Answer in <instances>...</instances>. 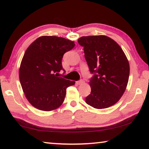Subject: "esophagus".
Instances as JSON below:
<instances>
[{
	"instance_id": "1",
	"label": "esophagus",
	"mask_w": 149,
	"mask_h": 149,
	"mask_svg": "<svg viewBox=\"0 0 149 149\" xmlns=\"http://www.w3.org/2000/svg\"><path fill=\"white\" fill-rule=\"evenodd\" d=\"M85 83V81L84 80H80V81H77L76 82V84H77V85H81V84H84Z\"/></svg>"
}]
</instances>
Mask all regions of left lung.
<instances>
[{"label": "left lung", "instance_id": "left-lung-1", "mask_svg": "<svg viewBox=\"0 0 149 149\" xmlns=\"http://www.w3.org/2000/svg\"><path fill=\"white\" fill-rule=\"evenodd\" d=\"M77 42L84 47L85 60L91 73L94 74L89 81L91 92L85 102L97 109L115 104L129 80L130 64L124 52L106 35L81 37Z\"/></svg>", "mask_w": 149, "mask_h": 149}]
</instances>
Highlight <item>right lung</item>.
<instances>
[{
	"mask_svg": "<svg viewBox=\"0 0 149 149\" xmlns=\"http://www.w3.org/2000/svg\"><path fill=\"white\" fill-rule=\"evenodd\" d=\"M74 46V41L63 37L41 36L27 48L19 77L25 96L33 107L52 111L62 105L67 87L75 83L59 77V72L64 70L62 59Z\"/></svg>",
	"mask_w": 149,
	"mask_h": 149,
	"instance_id": "obj_1",
	"label": "right lung"
}]
</instances>
